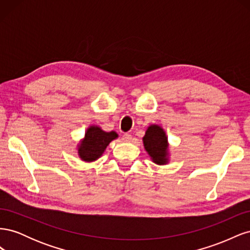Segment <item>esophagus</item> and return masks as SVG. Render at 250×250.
Wrapping results in <instances>:
<instances>
[{
  "label": "esophagus",
  "mask_w": 250,
  "mask_h": 250,
  "mask_svg": "<svg viewBox=\"0 0 250 250\" xmlns=\"http://www.w3.org/2000/svg\"><path fill=\"white\" fill-rule=\"evenodd\" d=\"M131 139H132V137H131V134H129V133H125V134L123 135V140H124L125 142H130Z\"/></svg>",
  "instance_id": "1"
}]
</instances>
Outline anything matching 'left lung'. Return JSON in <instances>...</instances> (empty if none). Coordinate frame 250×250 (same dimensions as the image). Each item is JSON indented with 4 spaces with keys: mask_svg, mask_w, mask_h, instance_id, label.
I'll return each instance as SVG.
<instances>
[{
    "mask_svg": "<svg viewBox=\"0 0 250 250\" xmlns=\"http://www.w3.org/2000/svg\"><path fill=\"white\" fill-rule=\"evenodd\" d=\"M143 144L152 162L156 165H167L169 163L168 137L163 127L151 124L143 138Z\"/></svg>",
    "mask_w": 250,
    "mask_h": 250,
    "instance_id": "obj_1",
    "label": "left lung"
}]
</instances>
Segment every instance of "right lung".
Masks as SVG:
<instances>
[{
    "label": "right lung",
    "instance_id": "obj_1",
    "mask_svg": "<svg viewBox=\"0 0 250 250\" xmlns=\"http://www.w3.org/2000/svg\"><path fill=\"white\" fill-rule=\"evenodd\" d=\"M119 137L116 131L106 132L102 128L92 125L89 126L80 143L77 145L78 155L81 161L92 163L100 158L109 143Z\"/></svg>",
    "mask_w": 250,
    "mask_h": 250
}]
</instances>
